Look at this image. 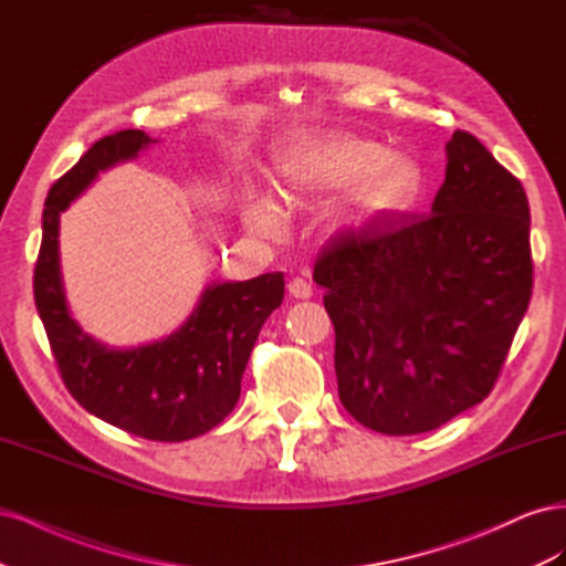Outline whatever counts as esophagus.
<instances>
[{
  "mask_svg": "<svg viewBox=\"0 0 566 566\" xmlns=\"http://www.w3.org/2000/svg\"><path fill=\"white\" fill-rule=\"evenodd\" d=\"M287 293L293 295L295 300H310L312 297V285L306 283L304 279H293L287 283Z\"/></svg>",
  "mask_w": 566,
  "mask_h": 566,
  "instance_id": "obj_1",
  "label": "esophagus"
}]
</instances>
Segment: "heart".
<instances>
[{
    "label": "heart",
    "instance_id": "heart-1",
    "mask_svg": "<svg viewBox=\"0 0 566 566\" xmlns=\"http://www.w3.org/2000/svg\"><path fill=\"white\" fill-rule=\"evenodd\" d=\"M418 179V165L403 153H385L380 144L347 139V136H333V139L300 136L287 142L273 163V191L283 205H297L306 196L361 181L358 198L380 208L408 193ZM245 221L262 235L279 231V212L269 200H250Z\"/></svg>",
    "mask_w": 566,
    "mask_h": 566
}]
</instances>
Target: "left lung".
I'll return each mask as SVG.
<instances>
[{
    "label": "left lung",
    "instance_id": "8db88e82",
    "mask_svg": "<svg viewBox=\"0 0 566 566\" xmlns=\"http://www.w3.org/2000/svg\"><path fill=\"white\" fill-rule=\"evenodd\" d=\"M424 217L337 231L314 281L335 325L339 401L382 434H420L489 397L534 285L522 184L468 132Z\"/></svg>",
    "mask_w": 566,
    "mask_h": 566
}]
</instances>
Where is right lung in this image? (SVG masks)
I'll use <instances>...</instances> for the list:
<instances>
[{
    "mask_svg": "<svg viewBox=\"0 0 566 566\" xmlns=\"http://www.w3.org/2000/svg\"><path fill=\"white\" fill-rule=\"evenodd\" d=\"M150 144L156 139L142 129L104 136L49 188L35 304L61 378L84 410L150 441H186L210 432L235 408L250 352L264 321L281 306L285 281L279 271L210 283L175 333L142 347H108L80 328L63 293L61 212L98 172L134 160Z\"/></svg>",
    "mask_w": 566,
    "mask_h": 566,
    "instance_id": "add662e5",
    "label": "right lung"
}]
</instances>
